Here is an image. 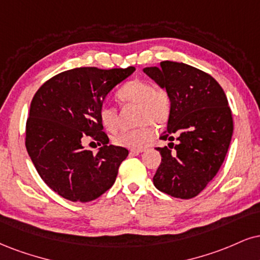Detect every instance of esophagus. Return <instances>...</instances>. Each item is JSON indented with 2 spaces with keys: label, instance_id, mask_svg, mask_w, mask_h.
I'll return each mask as SVG.
<instances>
[{
  "label": "esophagus",
  "instance_id": "esophagus-1",
  "mask_svg": "<svg viewBox=\"0 0 260 260\" xmlns=\"http://www.w3.org/2000/svg\"><path fill=\"white\" fill-rule=\"evenodd\" d=\"M143 151H145V148L132 149V150H131V154H133V155H138V154H140V152H143Z\"/></svg>",
  "mask_w": 260,
  "mask_h": 260
}]
</instances>
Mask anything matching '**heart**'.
Returning <instances> with one entry per match:
<instances>
[{
  "instance_id": "1",
  "label": "heart",
  "mask_w": 260,
  "mask_h": 260,
  "mask_svg": "<svg viewBox=\"0 0 260 260\" xmlns=\"http://www.w3.org/2000/svg\"><path fill=\"white\" fill-rule=\"evenodd\" d=\"M121 105L137 104L136 121L140 126L124 129L112 138V143L127 149H140L155 137L154 127H164L171 117L172 100L170 93L162 87H155L151 81L133 80L121 87L116 93ZM100 123L108 132L118 128V114L115 106L103 104L98 111Z\"/></svg>"
}]
</instances>
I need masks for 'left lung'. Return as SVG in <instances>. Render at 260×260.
<instances>
[{
  "instance_id": "obj_1",
  "label": "left lung",
  "mask_w": 260,
  "mask_h": 260,
  "mask_svg": "<svg viewBox=\"0 0 260 260\" xmlns=\"http://www.w3.org/2000/svg\"><path fill=\"white\" fill-rule=\"evenodd\" d=\"M144 73L171 95V117L160 139L178 140L157 148L162 158L154 184L173 198L192 199L215 177L229 149L234 120L228 98L211 75L183 62L161 61Z\"/></svg>"
}]
</instances>
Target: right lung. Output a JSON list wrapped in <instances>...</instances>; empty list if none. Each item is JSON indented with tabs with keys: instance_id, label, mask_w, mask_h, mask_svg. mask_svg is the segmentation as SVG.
<instances>
[{
	"instance_id": "right-lung-1",
	"label": "right lung",
	"mask_w": 260,
	"mask_h": 260,
	"mask_svg": "<svg viewBox=\"0 0 260 260\" xmlns=\"http://www.w3.org/2000/svg\"><path fill=\"white\" fill-rule=\"evenodd\" d=\"M134 70L71 69L47 80L34 95L25 146L40 177L61 198L89 202L114 185L128 150L108 145L98 111L106 94ZM86 136L103 145L98 154L83 149Z\"/></svg>"
}]
</instances>
